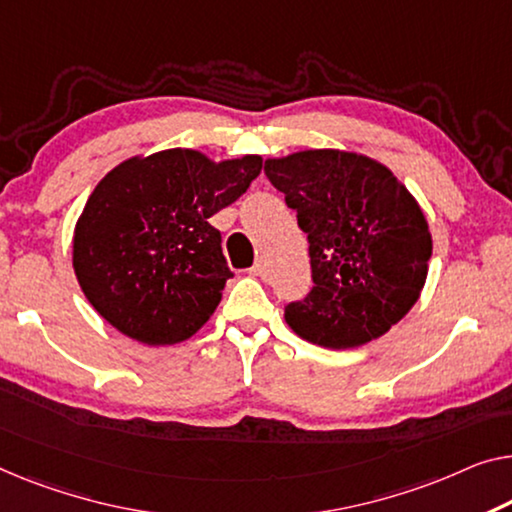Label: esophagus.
I'll list each match as a JSON object with an SVG mask.
<instances>
[{
    "instance_id": "34e87169",
    "label": "esophagus",
    "mask_w": 512,
    "mask_h": 512,
    "mask_svg": "<svg viewBox=\"0 0 512 512\" xmlns=\"http://www.w3.org/2000/svg\"><path fill=\"white\" fill-rule=\"evenodd\" d=\"M266 259L264 257H257L255 259V264H253V269H250V276H257V278H262L264 273H266Z\"/></svg>"
}]
</instances>
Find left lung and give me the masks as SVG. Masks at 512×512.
<instances>
[{
  "mask_svg": "<svg viewBox=\"0 0 512 512\" xmlns=\"http://www.w3.org/2000/svg\"><path fill=\"white\" fill-rule=\"evenodd\" d=\"M264 172L308 234L315 287L285 322L326 349L377 340L411 310L427 280L432 234L407 186L379 160L345 149L266 158Z\"/></svg>",
  "mask_w": 512,
  "mask_h": 512,
  "instance_id": "obj_1",
  "label": "left lung"
}]
</instances>
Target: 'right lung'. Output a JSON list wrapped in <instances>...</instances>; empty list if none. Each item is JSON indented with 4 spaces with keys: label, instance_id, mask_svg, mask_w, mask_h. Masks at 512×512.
I'll return each mask as SVG.
<instances>
[{
    "label": "right lung",
    "instance_id": "add662e5",
    "mask_svg": "<svg viewBox=\"0 0 512 512\" xmlns=\"http://www.w3.org/2000/svg\"><path fill=\"white\" fill-rule=\"evenodd\" d=\"M259 172L262 156L216 163L183 147L112 167L73 232L75 278L98 315L149 347L193 338L232 278L209 218Z\"/></svg>",
    "mask_w": 512,
    "mask_h": 512
}]
</instances>
